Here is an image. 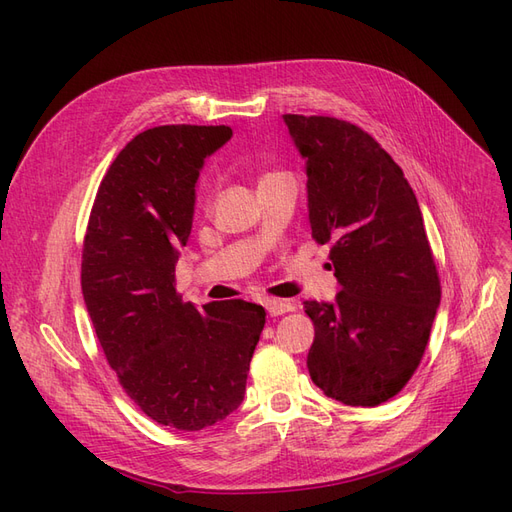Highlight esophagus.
Returning <instances> with one entry per match:
<instances>
[{
  "label": "esophagus",
  "instance_id": "obj_1",
  "mask_svg": "<svg viewBox=\"0 0 512 512\" xmlns=\"http://www.w3.org/2000/svg\"><path fill=\"white\" fill-rule=\"evenodd\" d=\"M269 316H284V314H290L294 312V303L290 301H282V299H269L265 303Z\"/></svg>",
  "mask_w": 512,
  "mask_h": 512
}]
</instances>
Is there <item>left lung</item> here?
Segmentation results:
<instances>
[{"label":"left lung","instance_id":"obj_1","mask_svg":"<svg viewBox=\"0 0 512 512\" xmlns=\"http://www.w3.org/2000/svg\"><path fill=\"white\" fill-rule=\"evenodd\" d=\"M284 123L305 160L312 237L331 243L342 286L331 303L305 301L309 376L346 406H378L412 378L440 305L423 213L404 170L361 128L316 115Z\"/></svg>","mask_w":512,"mask_h":512}]
</instances>
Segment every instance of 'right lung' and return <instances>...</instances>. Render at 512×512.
I'll use <instances>...</instances> for the list:
<instances>
[{"instance_id":"obj_1","label":"right lung","mask_w":512,"mask_h":512,"mask_svg":"<svg viewBox=\"0 0 512 512\" xmlns=\"http://www.w3.org/2000/svg\"><path fill=\"white\" fill-rule=\"evenodd\" d=\"M230 136L228 126L134 136L106 170L83 245V299L108 365L149 418L183 431L241 406L267 316L243 299L198 309L175 288L200 170Z\"/></svg>"}]
</instances>
